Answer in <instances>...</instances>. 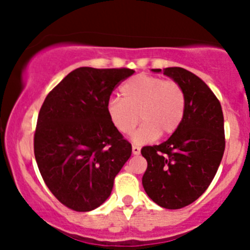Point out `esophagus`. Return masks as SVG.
Masks as SVG:
<instances>
[{
  "instance_id": "1",
  "label": "esophagus",
  "mask_w": 250,
  "mask_h": 250,
  "mask_svg": "<svg viewBox=\"0 0 250 250\" xmlns=\"http://www.w3.org/2000/svg\"><path fill=\"white\" fill-rule=\"evenodd\" d=\"M132 154L134 155H139L140 154V147L136 146V145H132Z\"/></svg>"
}]
</instances>
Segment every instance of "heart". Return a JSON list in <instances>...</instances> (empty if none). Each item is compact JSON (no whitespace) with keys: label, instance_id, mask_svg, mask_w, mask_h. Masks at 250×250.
Returning a JSON list of instances; mask_svg holds the SVG:
<instances>
[{"label":"heart","instance_id":"1","mask_svg":"<svg viewBox=\"0 0 250 250\" xmlns=\"http://www.w3.org/2000/svg\"><path fill=\"white\" fill-rule=\"evenodd\" d=\"M121 99L112 98L106 104V112L112 126L123 135H129L139 123L141 126L132 135L135 144H145L159 135H171L183 123L187 95L183 86L160 76L139 74L121 85Z\"/></svg>","mask_w":250,"mask_h":250}]
</instances>
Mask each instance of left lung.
Instances as JSON below:
<instances>
[{"label": "left lung", "instance_id": "left-lung-1", "mask_svg": "<svg viewBox=\"0 0 250 250\" xmlns=\"http://www.w3.org/2000/svg\"><path fill=\"white\" fill-rule=\"evenodd\" d=\"M163 72L183 86L187 109L183 123L167 141L141 149L147 161L143 187L160 207L180 209L195 202L215 176L225 149L224 116L219 100L196 75L182 67Z\"/></svg>", "mask_w": 250, "mask_h": 250}]
</instances>
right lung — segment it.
<instances>
[{
  "mask_svg": "<svg viewBox=\"0 0 250 250\" xmlns=\"http://www.w3.org/2000/svg\"><path fill=\"white\" fill-rule=\"evenodd\" d=\"M131 68L79 67L48 92L34 150L43 182L60 203L90 211L110 196L131 144L110 123L106 104Z\"/></svg>",
  "mask_w": 250,
  "mask_h": 250,
  "instance_id": "1",
  "label": "right lung"
}]
</instances>
